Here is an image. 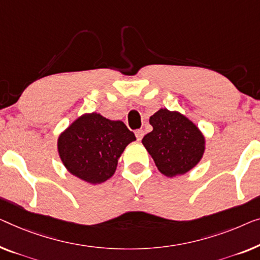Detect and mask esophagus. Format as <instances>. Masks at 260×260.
Wrapping results in <instances>:
<instances>
[{
  "label": "esophagus",
  "instance_id": "esophagus-1",
  "mask_svg": "<svg viewBox=\"0 0 260 260\" xmlns=\"http://www.w3.org/2000/svg\"><path fill=\"white\" fill-rule=\"evenodd\" d=\"M135 134H136V137H137L138 141H142L143 136H144V131H143V130H137Z\"/></svg>",
  "mask_w": 260,
  "mask_h": 260
}]
</instances>
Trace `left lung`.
<instances>
[{
    "label": "left lung",
    "instance_id": "left-lung-1",
    "mask_svg": "<svg viewBox=\"0 0 260 260\" xmlns=\"http://www.w3.org/2000/svg\"><path fill=\"white\" fill-rule=\"evenodd\" d=\"M149 123L152 131L142 143L161 175L169 178L185 175L202 160L206 139L185 115L160 108Z\"/></svg>",
    "mask_w": 260,
    "mask_h": 260
}]
</instances>
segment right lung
<instances>
[{
	"label": "right lung",
	"instance_id": "add662e5",
	"mask_svg": "<svg viewBox=\"0 0 260 260\" xmlns=\"http://www.w3.org/2000/svg\"><path fill=\"white\" fill-rule=\"evenodd\" d=\"M134 141V133L122 121L89 112L59 134L57 152L71 175L96 185L114 176L119 157Z\"/></svg>",
	"mask_w": 260,
	"mask_h": 260
}]
</instances>
